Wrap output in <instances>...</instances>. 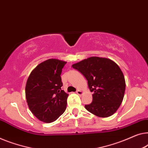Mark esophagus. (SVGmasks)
Wrapping results in <instances>:
<instances>
[{
    "label": "esophagus",
    "instance_id": "34e87169",
    "mask_svg": "<svg viewBox=\"0 0 148 148\" xmlns=\"http://www.w3.org/2000/svg\"><path fill=\"white\" fill-rule=\"evenodd\" d=\"M76 93H77V94H78V95H82V94H83V91H81V90L78 89V90H77Z\"/></svg>",
    "mask_w": 148,
    "mask_h": 148
}]
</instances>
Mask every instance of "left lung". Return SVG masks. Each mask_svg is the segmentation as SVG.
Masks as SVG:
<instances>
[{"label":"left lung","instance_id":"obj_1","mask_svg":"<svg viewBox=\"0 0 148 148\" xmlns=\"http://www.w3.org/2000/svg\"><path fill=\"white\" fill-rule=\"evenodd\" d=\"M72 67L86 78L93 92V101L85 108L100 117L112 115L119 108L125 90V81L119 66L110 59L91 57Z\"/></svg>","mask_w":148,"mask_h":148}]
</instances>
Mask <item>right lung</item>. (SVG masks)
<instances>
[{"label":"right lung","mask_w":148,"mask_h":148,"mask_svg":"<svg viewBox=\"0 0 148 148\" xmlns=\"http://www.w3.org/2000/svg\"><path fill=\"white\" fill-rule=\"evenodd\" d=\"M66 63L55 59L47 60L38 65L27 79V104L40 121L51 123L65 112L69 95L61 89V74Z\"/></svg>","instance_id":"right-lung-1"}]
</instances>
